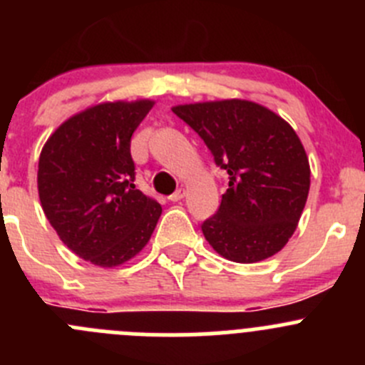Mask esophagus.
I'll return each mask as SVG.
<instances>
[{
    "instance_id": "esophagus-1",
    "label": "esophagus",
    "mask_w": 365,
    "mask_h": 365,
    "mask_svg": "<svg viewBox=\"0 0 365 365\" xmlns=\"http://www.w3.org/2000/svg\"><path fill=\"white\" fill-rule=\"evenodd\" d=\"M183 196H185V189H176L175 192H173L171 196L168 197V200H169V201H173V203H176V201L183 200Z\"/></svg>"
}]
</instances>
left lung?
I'll return each instance as SVG.
<instances>
[{
    "label": "left lung",
    "mask_w": 365,
    "mask_h": 365,
    "mask_svg": "<svg viewBox=\"0 0 365 365\" xmlns=\"http://www.w3.org/2000/svg\"><path fill=\"white\" fill-rule=\"evenodd\" d=\"M173 113L227 173L219 210L201 224L208 244L235 263L281 251L295 233L311 185L297 132L270 109L238 98L176 106Z\"/></svg>",
    "instance_id": "left-lung-1"
}]
</instances>
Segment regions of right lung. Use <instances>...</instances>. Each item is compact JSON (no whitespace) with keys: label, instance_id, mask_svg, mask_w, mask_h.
<instances>
[{"label":"right lung","instance_id":"1","mask_svg":"<svg viewBox=\"0 0 365 365\" xmlns=\"http://www.w3.org/2000/svg\"><path fill=\"white\" fill-rule=\"evenodd\" d=\"M152 101L106 102L68 118L38 160L43 213L72 252L118 267L148 244L162 208L135 189L130 138Z\"/></svg>","mask_w":365,"mask_h":365}]
</instances>
